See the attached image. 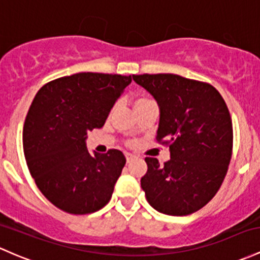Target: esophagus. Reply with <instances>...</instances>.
<instances>
[{
  "instance_id": "34e87169",
  "label": "esophagus",
  "mask_w": 260,
  "mask_h": 260,
  "mask_svg": "<svg viewBox=\"0 0 260 260\" xmlns=\"http://www.w3.org/2000/svg\"><path fill=\"white\" fill-rule=\"evenodd\" d=\"M125 158H127V163H131L133 159H136V155L132 153H125Z\"/></svg>"
}]
</instances>
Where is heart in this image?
<instances>
[{
  "label": "heart",
  "mask_w": 260,
  "mask_h": 260,
  "mask_svg": "<svg viewBox=\"0 0 260 260\" xmlns=\"http://www.w3.org/2000/svg\"><path fill=\"white\" fill-rule=\"evenodd\" d=\"M148 101H151V100H149V98H146V97L138 98V100L136 101L135 106H138V105H141V103H144V102H148Z\"/></svg>",
  "instance_id": "obj_1"
}]
</instances>
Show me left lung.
<instances>
[{"instance_id":"1","label":"left lung","mask_w":260,"mask_h":260,"mask_svg":"<svg viewBox=\"0 0 260 260\" xmlns=\"http://www.w3.org/2000/svg\"><path fill=\"white\" fill-rule=\"evenodd\" d=\"M159 106L157 141L169 147L160 166L146 158L141 187L148 203L168 215H188L215 196L228 171L233 125L219 92L206 82L172 73L133 75Z\"/></svg>"}]
</instances>
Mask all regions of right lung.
Wrapping results in <instances>:
<instances>
[{"label": "right lung", "mask_w": 260, "mask_h": 260, "mask_svg": "<svg viewBox=\"0 0 260 260\" xmlns=\"http://www.w3.org/2000/svg\"><path fill=\"white\" fill-rule=\"evenodd\" d=\"M131 76L81 72L37 92L23 125V152L38 189L57 208L89 214L106 206L125 165L109 149L89 154L87 133L105 124Z\"/></svg>", "instance_id": "1"}]
</instances>
